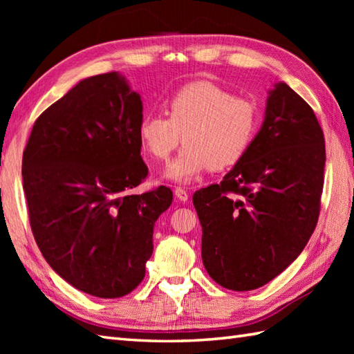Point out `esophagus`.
Here are the masks:
<instances>
[{"mask_svg":"<svg viewBox=\"0 0 354 354\" xmlns=\"http://www.w3.org/2000/svg\"><path fill=\"white\" fill-rule=\"evenodd\" d=\"M175 196L181 201V202H185L187 199H189V193H187L183 187H176L175 189Z\"/></svg>","mask_w":354,"mask_h":354,"instance_id":"obj_1","label":"esophagus"}]
</instances>
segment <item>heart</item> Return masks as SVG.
<instances>
[{
    "instance_id": "b5f03b06",
    "label": "heart",
    "mask_w": 354,
    "mask_h": 354,
    "mask_svg": "<svg viewBox=\"0 0 354 354\" xmlns=\"http://www.w3.org/2000/svg\"><path fill=\"white\" fill-rule=\"evenodd\" d=\"M165 112L169 118L160 114L142 118L138 138L142 150L156 161L167 160L184 140L181 153L162 175L175 184H189L209 167L222 170L234 165L259 131L257 104L207 80L178 89Z\"/></svg>"
}]
</instances>
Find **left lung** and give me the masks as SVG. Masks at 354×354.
<instances>
[{
    "label": "left lung",
    "instance_id": "8db88e82",
    "mask_svg": "<svg viewBox=\"0 0 354 354\" xmlns=\"http://www.w3.org/2000/svg\"><path fill=\"white\" fill-rule=\"evenodd\" d=\"M326 141L312 108L277 82L251 147L221 184L193 194L202 261L231 290L265 286L295 261L317 227Z\"/></svg>",
    "mask_w": 354,
    "mask_h": 354
}]
</instances>
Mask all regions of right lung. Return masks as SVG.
Segmentation results:
<instances>
[{
    "mask_svg": "<svg viewBox=\"0 0 354 354\" xmlns=\"http://www.w3.org/2000/svg\"><path fill=\"white\" fill-rule=\"evenodd\" d=\"M142 103L117 71L82 79L45 109L22 155V184L37 246L55 272L99 298L132 292L153 251L167 187L129 194L147 176Z\"/></svg>",
    "mask_w": 354,
    "mask_h": 354,
    "instance_id": "add662e5",
    "label": "right lung"
}]
</instances>
